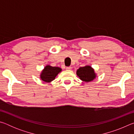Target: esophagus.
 Masks as SVG:
<instances>
[{"label":"esophagus","instance_id":"34e87169","mask_svg":"<svg viewBox=\"0 0 134 134\" xmlns=\"http://www.w3.org/2000/svg\"><path fill=\"white\" fill-rule=\"evenodd\" d=\"M65 69H66L67 70H71L72 69V67H67L65 68Z\"/></svg>","mask_w":134,"mask_h":134}]
</instances>
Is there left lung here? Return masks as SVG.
I'll return each mask as SVG.
<instances>
[{"mask_svg": "<svg viewBox=\"0 0 134 134\" xmlns=\"http://www.w3.org/2000/svg\"><path fill=\"white\" fill-rule=\"evenodd\" d=\"M76 74L81 80L86 83L92 81L97 76L94 70L90 65H88L79 68L77 70Z\"/></svg>", "mask_w": 134, "mask_h": 134, "instance_id": "8db88e82", "label": "left lung"}]
</instances>
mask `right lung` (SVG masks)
<instances>
[{
  "label": "right lung",
  "instance_id": "obj_1",
  "mask_svg": "<svg viewBox=\"0 0 134 134\" xmlns=\"http://www.w3.org/2000/svg\"><path fill=\"white\" fill-rule=\"evenodd\" d=\"M62 71V69L60 67H53L48 64L41 72L40 79L44 82L51 83Z\"/></svg>",
  "mask_w": 134,
  "mask_h": 134
}]
</instances>
